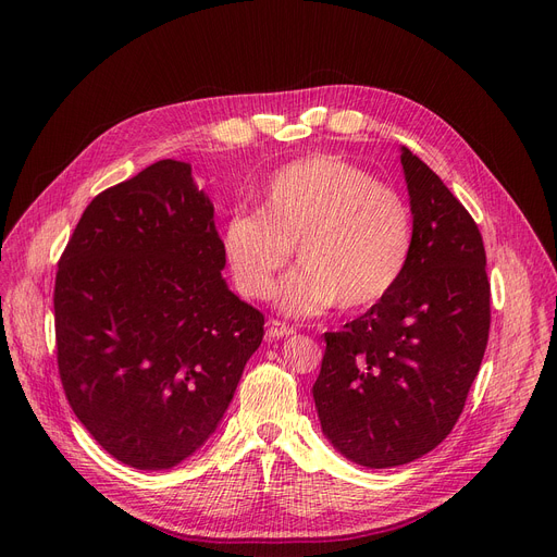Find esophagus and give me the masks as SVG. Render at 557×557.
Segmentation results:
<instances>
[{
  "mask_svg": "<svg viewBox=\"0 0 557 557\" xmlns=\"http://www.w3.org/2000/svg\"><path fill=\"white\" fill-rule=\"evenodd\" d=\"M293 333H295V329L288 326L286 322H280V320H271V322H269V329H267L269 341H280V338L293 336Z\"/></svg>",
  "mask_w": 557,
  "mask_h": 557,
  "instance_id": "esophagus-1",
  "label": "esophagus"
}]
</instances>
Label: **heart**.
<instances>
[{
  "label": "heart",
  "instance_id": "obj_1",
  "mask_svg": "<svg viewBox=\"0 0 557 557\" xmlns=\"http://www.w3.org/2000/svg\"><path fill=\"white\" fill-rule=\"evenodd\" d=\"M293 246L300 269L280 288L286 313L372 307L410 264L412 210L392 185L341 157L293 161L267 178L257 212L226 221L221 250L244 298L269 300Z\"/></svg>",
  "mask_w": 557,
  "mask_h": 557
}]
</instances>
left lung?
Instances as JSON below:
<instances>
[{"mask_svg":"<svg viewBox=\"0 0 557 557\" xmlns=\"http://www.w3.org/2000/svg\"><path fill=\"white\" fill-rule=\"evenodd\" d=\"M400 165L414 216L410 264L367 313L324 333L313 385L322 432L367 468L410 463L453 432L491 331L474 219L407 147Z\"/></svg>","mask_w":557,"mask_h":557,"instance_id":"8db88e82","label":"left lung"}]
</instances>
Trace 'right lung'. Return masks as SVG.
Listing matches in <instances>:
<instances>
[{
    "label": "right lung",
    "instance_id": "right-lung-1",
    "mask_svg": "<svg viewBox=\"0 0 557 557\" xmlns=\"http://www.w3.org/2000/svg\"><path fill=\"white\" fill-rule=\"evenodd\" d=\"M224 267L188 163L163 159L83 212L55 273L58 372L114 459L172 468L228 410L264 315L228 288Z\"/></svg>",
    "mask_w": 557,
    "mask_h": 557
}]
</instances>
